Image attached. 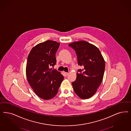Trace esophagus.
Returning a JSON list of instances; mask_svg holds the SVG:
<instances>
[{
	"mask_svg": "<svg viewBox=\"0 0 131 131\" xmlns=\"http://www.w3.org/2000/svg\"><path fill=\"white\" fill-rule=\"evenodd\" d=\"M68 72H64V76H65V77H67V75H68Z\"/></svg>",
	"mask_w": 131,
	"mask_h": 131,
	"instance_id": "1",
	"label": "esophagus"
}]
</instances>
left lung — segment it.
<instances>
[{
    "mask_svg": "<svg viewBox=\"0 0 131 131\" xmlns=\"http://www.w3.org/2000/svg\"><path fill=\"white\" fill-rule=\"evenodd\" d=\"M69 46L75 51L79 65L76 80L72 83L73 90L79 98L86 99L96 93L104 77L105 61L99 49L85 41H74Z\"/></svg>",
    "mask_w": 131,
    "mask_h": 131,
    "instance_id": "obj_1",
    "label": "left lung"
}]
</instances>
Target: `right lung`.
I'll return each mask as SVG.
<instances>
[{"label": "right lung", "instance_id": "right-lung-1", "mask_svg": "<svg viewBox=\"0 0 131 131\" xmlns=\"http://www.w3.org/2000/svg\"><path fill=\"white\" fill-rule=\"evenodd\" d=\"M59 46V42L48 40L33 47L28 56L27 81L36 95L42 99L54 98L64 79L60 72L51 68L56 63Z\"/></svg>", "mask_w": 131, "mask_h": 131}]
</instances>
